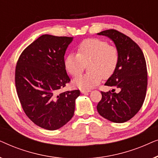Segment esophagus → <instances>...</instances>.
<instances>
[{"label":"esophagus","instance_id":"obj_1","mask_svg":"<svg viewBox=\"0 0 158 158\" xmlns=\"http://www.w3.org/2000/svg\"><path fill=\"white\" fill-rule=\"evenodd\" d=\"M90 91V90H86V89H81V92L82 94H86V93H89Z\"/></svg>","mask_w":158,"mask_h":158}]
</instances>
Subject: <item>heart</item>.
Returning a JSON list of instances; mask_svg holds the SVG:
<instances>
[{
    "label": "heart",
    "instance_id": "1",
    "mask_svg": "<svg viewBox=\"0 0 158 158\" xmlns=\"http://www.w3.org/2000/svg\"><path fill=\"white\" fill-rule=\"evenodd\" d=\"M119 54L116 47L101 39H88L77 46V54L70 53L64 58V68L73 76L85 70L88 72L73 80V84L83 89H90L100 83L103 77L108 78L117 68Z\"/></svg>",
    "mask_w": 158,
    "mask_h": 158
}]
</instances>
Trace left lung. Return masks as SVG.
<instances>
[{
    "instance_id": "1",
    "label": "left lung",
    "mask_w": 158,
    "mask_h": 158,
    "mask_svg": "<svg viewBox=\"0 0 158 158\" xmlns=\"http://www.w3.org/2000/svg\"><path fill=\"white\" fill-rule=\"evenodd\" d=\"M98 35L113 41L119 54L117 68L105 85L116 87L119 93L101 91L102 98L97 105L99 114L114 123L131 119L141 109L146 96L148 73L145 58L137 43L115 29L105 30Z\"/></svg>"
}]
</instances>
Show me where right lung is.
Returning <instances> with one entry per match:
<instances>
[{
	"instance_id": "right-lung-1",
	"label": "right lung",
	"mask_w": 158,
	"mask_h": 158,
	"mask_svg": "<svg viewBox=\"0 0 158 158\" xmlns=\"http://www.w3.org/2000/svg\"><path fill=\"white\" fill-rule=\"evenodd\" d=\"M73 39L44 34L23 51L16 64L15 83L23 110L47 130L60 129L72 118L81 94L79 90L59 94L70 81L64 56Z\"/></svg>"
}]
</instances>
